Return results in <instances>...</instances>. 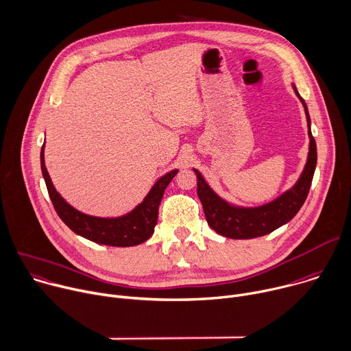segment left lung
Listing matches in <instances>:
<instances>
[{"label":"left lung","mask_w":351,"mask_h":351,"mask_svg":"<svg viewBox=\"0 0 351 351\" xmlns=\"http://www.w3.org/2000/svg\"><path fill=\"white\" fill-rule=\"evenodd\" d=\"M295 93L304 106L308 125L310 136V152L307 158L306 167L296 182V185L279 196L274 202L254 207L243 208L228 204L226 200L219 197L212 188H210L203 180L202 174L193 169L197 177V196L202 202L203 212L207 220V224L212 227L217 234L231 238V239H250L267 235L281 226L291 221L303 206L314 177L317 166V145L315 139L310 128V116L304 99L299 95L296 87Z\"/></svg>","instance_id":"left-lung-1"}]
</instances>
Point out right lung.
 Listing matches in <instances>:
<instances>
[{"mask_svg": "<svg viewBox=\"0 0 351 351\" xmlns=\"http://www.w3.org/2000/svg\"><path fill=\"white\" fill-rule=\"evenodd\" d=\"M41 171L45 180V185L53 204L55 212L60 220L76 232L77 235L87 238L95 243L127 247L135 246L149 239L155 231L158 223L159 204L162 202L165 189L170 181L176 177L178 170H173L165 174L149 191L148 196L141 204H138L131 213L117 219H101L87 216L75 207L64 202V199L56 192L49 174L44 163V145L41 148Z\"/></svg>", "mask_w": 351, "mask_h": 351, "instance_id": "1", "label": "right lung"}]
</instances>
